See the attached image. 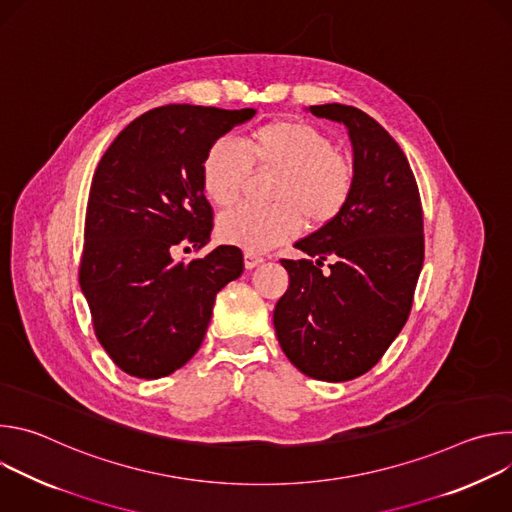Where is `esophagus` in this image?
<instances>
[{
    "mask_svg": "<svg viewBox=\"0 0 512 512\" xmlns=\"http://www.w3.org/2000/svg\"><path fill=\"white\" fill-rule=\"evenodd\" d=\"M261 263H263V257H259V255L251 253V251L245 253V267H247V269H255V267L261 265Z\"/></svg>",
    "mask_w": 512,
    "mask_h": 512,
    "instance_id": "1",
    "label": "esophagus"
}]
</instances>
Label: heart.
I'll list each match as a JSON object with an SVG mask.
<instances>
[{
    "label": "heart",
    "instance_id": "obj_1",
    "mask_svg": "<svg viewBox=\"0 0 512 512\" xmlns=\"http://www.w3.org/2000/svg\"><path fill=\"white\" fill-rule=\"evenodd\" d=\"M251 166L279 170L271 206L243 204L218 221V237L251 253H263L300 235L304 223L324 227L344 210L354 188L350 158L318 127L279 119L253 129L245 145L223 137L204 154L202 188L216 206L239 200Z\"/></svg>",
    "mask_w": 512,
    "mask_h": 512
}]
</instances>
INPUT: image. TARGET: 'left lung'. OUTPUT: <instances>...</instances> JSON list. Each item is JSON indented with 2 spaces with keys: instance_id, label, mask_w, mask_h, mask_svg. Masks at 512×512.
I'll list each match as a JSON object with an SVG mask.
<instances>
[{
  "instance_id": "8db88e82",
  "label": "left lung",
  "mask_w": 512,
  "mask_h": 512,
  "mask_svg": "<svg viewBox=\"0 0 512 512\" xmlns=\"http://www.w3.org/2000/svg\"><path fill=\"white\" fill-rule=\"evenodd\" d=\"M342 123L352 143L354 188L344 210L281 259L289 287L273 310L281 350L304 375L342 383L371 371L405 326L423 267V212L397 141L364 111L312 105ZM326 258L333 263L326 272Z\"/></svg>"
}]
</instances>
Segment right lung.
Listing matches in <instances>:
<instances>
[{
    "label": "right lung",
    "mask_w": 512,
    "mask_h": 512,
    "mask_svg": "<svg viewBox=\"0 0 512 512\" xmlns=\"http://www.w3.org/2000/svg\"><path fill=\"white\" fill-rule=\"evenodd\" d=\"M255 113L152 109L115 137L95 170L79 281L101 346L131 377L160 379L184 367L204 340L216 294L243 273L233 245L188 263L172 251L210 241L204 154Z\"/></svg>",
    "instance_id": "right-lung-1"
}]
</instances>
